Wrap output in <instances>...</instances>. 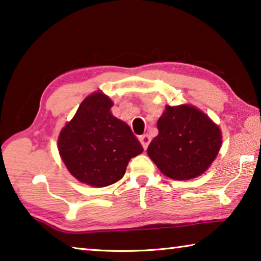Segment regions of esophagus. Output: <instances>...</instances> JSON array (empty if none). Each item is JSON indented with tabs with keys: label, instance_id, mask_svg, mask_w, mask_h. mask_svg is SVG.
<instances>
[{
	"label": "esophagus",
	"instance_id": "obj_1",
	"mask_svg": "<svg viewBox=\"0 0 261 261\" xmlns=\"http://www.w3.org/2000/svg\"><path fill=\"white\" fill-rule=\"evenodd\" d=\"M140 142H141V145L143 147V149H147V147H148L149 142H150V137L148 134H143L141 137H139Z\"/></svg>",
	"mask_w": 261,
	"mask_h": 261
}]
</instances>
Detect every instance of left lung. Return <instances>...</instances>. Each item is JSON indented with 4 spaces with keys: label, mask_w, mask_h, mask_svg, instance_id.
<instances>
[{
    "label": "left lung",
    "mask_w": 261,
    "mask_h": 261,
    "mask_svg": "<svg viewBox=\"0 0 261 261\" xmlns=\"http://www.w3.org/2000/svg\"><path fill=\"white\" fill-rule=\"evenodd\" d=\"M158 129L147 153L162 174L174 180L201 175L221 147L220 128L191 105L166 106L158 120Z\"/></svg>",
    "instance_id": "8db88e82"
}]
</instances>
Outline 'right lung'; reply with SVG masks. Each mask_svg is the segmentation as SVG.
Returning a JSON list of instances; mask_svg holds the SVG:
<instances>
[{
	"instance_id": "obj_1",
	"label": "right lung",
	"mask_w": 261,
	"mask_h": 261,
	"mask_svg": "<svg viewBox=\"0 0 261 261\" xmlns=\"http://www.w3.org/2000/svg\"><path fill=\"white\" fill-rule=\"evenodd\" d=\"M101 92L87 96L59 135V153L71 175L94 187L115 184L142 146L126 122L113 116Z\"/></svg>"
}]
</instances>
